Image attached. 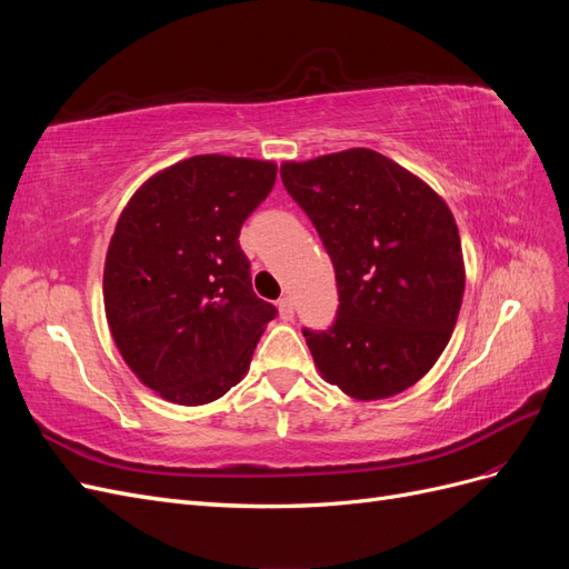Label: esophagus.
I'll list each match as a JSON object with an SVG mask.
<instances>
[{
  "label": "esophagus",
  "instance_id": "34e87169",
  "mask_svg": "<svg viewBox=\"0 0 569 569\" xmlns=\"http://www.w3.org/2000/svg\"><path fill=\"white\" fill-rule=\"evenodd\" d=\"M278 308H280V318L282 320H295V303H291V299L289 297H282L280 301H278Z\"/></svg>",
  "mask_w": 569,
  "mask_h": 569
}]
</instances>
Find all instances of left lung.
Wrapping results in <instances>:
<instances>
[{
	"instance_id": "8db88e82",
	"label": "left lung",
	"mask_w": 569,
	"mask_h": 569,
	"mask_svg": "<svg viewBox=\"0 0 569 569\" xmlns=\"http://www.w3.org/2000/svg\"><path fill=\"white\" fill-rule=\"evenodd\" d=\"M332 258L330 330H303L322 380L358 401L389 399L437 363L456 327L465 263L456 218L432 187L372 149L280 168Z\"/></svg>"
}]
</instances>
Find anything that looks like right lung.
<instances>
[{
  "instance_id": "obj_1",
  "label": "right lung",
  "mask_w": 569,
  "mask_h": 569,
  "mask_svg": "<svg viewBox=\"0 0 569 569\" xmlns=\"http://www.w3.org/2000/svg\"><path fill=\"white\" fill-rule=\"evenodd\" d=\"M274 176L272 161L201 153L151 176L116 222L104 263L109 330L137 380L170 403L228 393L278 316L253 295L239 247Z\"/></svg>"
}]
</instances>
